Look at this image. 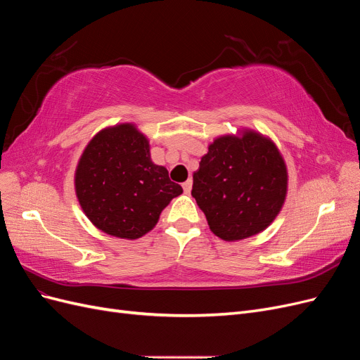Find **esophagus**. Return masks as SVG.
I'll list each match as a JSON object with an SVG mask.
<instances>
[{
	"instance_id": "34e87169",
	"label": "esophagus",
	"mask_w": 360,
	"mask_h": 360,
	"mask_svg": "<svg viewBox=\"0 0 360 360\" xmlns=\"http://www.w3.org/2000/svg\"><path fill=\"white\" fill-rule=\"evenodd\" d=\"M183 191H184V193H191V191H192V180L191 179L183 183Z\"/></svg>"
}]
</instances>
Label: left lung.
Instances as JSON below:
<instances>
[{"label": "left lung", "instance_id": "8db88e82", "mask_svg": "<svg viewBox=\"0 0 360 360\" xmlns=\"http://www.w3.org/2000/svg\"><path fill=\"white\" fill-rule=\"evenodd\" d=\"M287 191L288 171L279 148L252 129L214 138L193 172L192 197L212 233L225 242L264 231Z\"/></svg>", "mask_w": 360, "mask_h": 360}]
</instances>
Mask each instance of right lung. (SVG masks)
<instances>
[{
	"label": "right lung",
	"instance_id": "1",
	"mask_svg": "<svg viewBox=\"0 0 360 360\" xmlns=\"http://www.w3.org/2000/svg\"><path fill=\"white\" fill-rule=\"evenodd\" d=\"M76 198L101 231L118 238L143 237L156 226L162 210L183 193L165 167L150 156L148 138L134 123L97 132L75 171Z\"/></svg>",
	"mask_w": 360,
	"mask_h": 360
}]
</instances>
